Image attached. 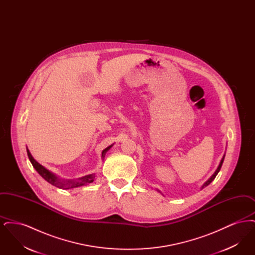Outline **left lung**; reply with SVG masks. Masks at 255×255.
Instances as JSON below:
<instances>
[{"label":"left lung","mask_w":255,"mask_h":255,"mask_svg":"<svg viewBox=\"0 0 255 255\" xmlns=\"http://www.w3.org/2000/svg\"><path fill=\"white\" fill-rule=\"evenodd\" d=\"M224 158H225V155H224V157H223V158H222V159H221V161H220V164H219L218 168H217V169H216V171L214 172V174H213V175H212V176H211V177H210V178H209V179H208V180H207V181H206V182H205V183H204L203 185H202L201 189L205 188L206 186H207V185H208V184H209L210 182H212V181H213V180L215 179V177L217 176V174H218L219 171H220V169H221V167H222V164H223V162H224Z\"/></svg>","instance_id":"obj_1"}]
</instances>
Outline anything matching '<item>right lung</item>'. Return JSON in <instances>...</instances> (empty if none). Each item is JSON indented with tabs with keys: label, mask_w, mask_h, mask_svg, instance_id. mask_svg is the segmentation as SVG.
Masks as SVG:
<instances>
[{
	"label": "right lung",
	"mask_w": 255,
	"mask_h": 255,
	"mask_svg": "<svg viewBox=\"0 0 255 255\" xmlns=\"http://www.w3.org/2000/svg\"><path fill=\"white\" fill-rule=\"evenodd\" d=\"M113 145H110L105 148L103 151H102V156L101 158L104 159V157L107 153V151H109L110 148ZM26 152H27V156L28 158L31 162V164L33 165V167L35 168L37 172L40 174V176H42L47 182H49L50 184L58 187V188H62V189H70V188H74V187H79V186H82L84 184L87 183H91V182H94V180L96 179V174H90V175H87L84 177H81V178H78L76 180H60L58 177H56L53 173H51L50 171L48 169H46L44 166H42L40 163H38L36 160L33 158V157L31 156L29 150L26 148Z\"/></svg>",
	"instance_id": "add662e5"
}]
</instances>
